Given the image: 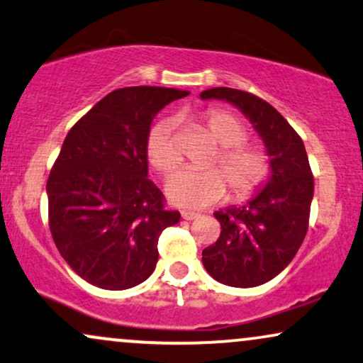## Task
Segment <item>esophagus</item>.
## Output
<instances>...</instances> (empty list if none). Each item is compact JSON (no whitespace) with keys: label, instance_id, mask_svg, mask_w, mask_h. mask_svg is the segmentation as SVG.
Returning <instances> with one entry per match:
<instances>
[{"label":"esophagus","instance_id":"obj_1","mask_svg":"<svg viewBox=\"0 0 363 363\" xmlns=\"http://www.w3.org/2000/svg\"><path fill=\"white\" fill-rule=\"evenodd\" d=\"M181 216L184 218V220L191 221V220H196V218L199 216V213H196V211H182V213H181Z\"/></svg>","mask_w":363,"mask_h":363}]
</instances>
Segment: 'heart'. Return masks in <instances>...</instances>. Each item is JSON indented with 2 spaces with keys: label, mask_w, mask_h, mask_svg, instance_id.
<instances>
[{
  "label": "heart",
  "mask_w": 363,
  "mask_h": 363,
  "mask_svg": "<svg viewBox=\"0 0 363 363\" xmlns=\"http://www.w3.org/2000/svg\"><path fill=\"white\" fill-rule=\"evenodd\" d=\"M209 135L220 143L221 170L216 167H184L169 177L165 191L170 203L181 208H206L226 196V181L235 199L243 201L264 186L270 172L267 152L259 145H247V130L233 113L213 110L204 115ZM148 162L160 172H170L181 162L174 121L160 120L147 133Z\"/></svg>",
  "instance_id": "obj_1"
}]
</instances>
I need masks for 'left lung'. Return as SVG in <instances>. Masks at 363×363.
I'll return each mask as SVG.
<instances>
[{
	"label": "left lung",
	"mask_w": 363,
	"mask_h": 363,
	"mask_svg": "<svg viewBox=\"0 0 363 363\" xmlns=\"http://www.w3.org/2000/svg\"><path fill=\"white\" fill-rule=\"evenodd\" d=\"M201 99L238 108L264 142L270 174L247 203L215 211L221 233L203 250V265L218 282L255 287L281 274L308 231L314 181L303 140L267 101L231 87H213Z\"/></svg>",
	"instance_id": "left-lung-1"
}]
</instances>
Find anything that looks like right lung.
I'll return each mask as SVG.
<instances>
[{
  "instance_id": "obj_1",
  "label": "right lung",
  "mask_w": 363,
  "mask_h": 363,
  "mask_svg": "<svg viewBox=\"0 0 363 363\" xmlns=\"http://www.w3.org/2000/svg\"><path fill=\"white\" fill-rule=\"evenodd\" d=\"M189 93L116 89L69 130L47 181L57 250L96 287L123 291L150 277L160 233L179 223L148 179L147 133L157 113Z\"/></svg>"
}]
</instances>
